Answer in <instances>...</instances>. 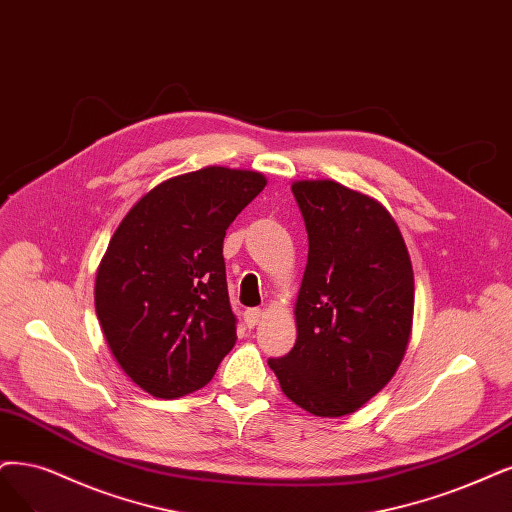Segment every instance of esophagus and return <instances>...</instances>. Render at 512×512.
Masks as SVG:
<instances>
[{"label":"esophagus","mask_w":512,"mask_h":512,"mask_svg":"<svg viewBox=\"0 0 512 512\" xmlns=\"http://www.w3.org/2000/svg\"><path fill=\"white\" fill-rule=\"evenodd\" d=\"M263 318V310H259V308H251V310H246L244 312V325L249 327V329H253L259 320Z\"/></svg>","instance_id":"34e87169"}]
</instances>
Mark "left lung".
I'll list each match as a JSON object with an SVG mask.
<instances>
[{
    "mask_svg": "<svg viewBox=\"0 0 512 512\" xmlns=\"http://www.w3.org/2000/svg\"><path fill=\"white\" fill-rule=\"evenodd\" d=\"M308 230L297 339L270 358L282 392L318 418L363 407L399 369L413 325V268L386 208L331 181H295Z\"/></svg>",
    "mask_w": 512,
    "mask_h": 512,
    "instance_id": "1",
    "label": "left lung"
}]
</instances>
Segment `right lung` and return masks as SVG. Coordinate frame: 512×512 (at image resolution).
Returning a JSON list of instances; mask_svg holds the SVG:
<instances>
[{"instance_id": "1", "label": "right lung", "mask_w": 512, "mask_h": 512, "mask_svg": "<svg viewBox=\"0 0 512 512\" xmlns=\"http://www.w3.org/2000/svg\"><path fill=\"white\" fill-rule=\"evenodd\" d=\"M266 183L255 170L206 166L149 189L113 232L94 308L113 358L151 396L200 390L234 348L223 238Z\"/></svg>"}]
</instances>
